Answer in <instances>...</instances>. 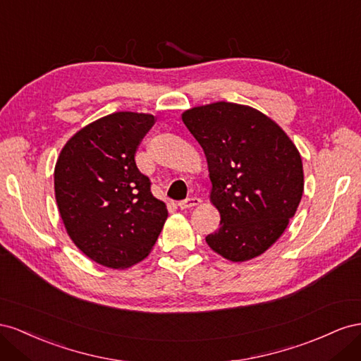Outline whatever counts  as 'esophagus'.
I'll return each mask as SVG.
<instances>
[{
	"instance_id": "34e87169",
	"label": "esophagus",
	"mask_w": 361,
	"mask_h": 361,
	"mask_svg": "<svg viewBox=\"0 0 361 361\" xmlns=\"http://www.w3.org/2000/svg\"><path fill=\"white\" fill-rule=\"evenodd\" d=\"M201 204V200L197 197H192V198H186L184 201L178 202V207L181 210H186V209H192V207H197V205Z\"/></svg>"
}]
</instances>
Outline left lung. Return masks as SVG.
I'll return each instance as SVG.
<instances>
[{
	"instance_id": "left-lung-1",
	"label": "left lung",
	"mask_w": 361,
	"mask_h": 361,
	"mask_svg": "<svg viewBox=\"0 0 361 361\" xmlns=\"http://www.w3.org/2000/svg\"><path fill=\"white\" fill-rule=\"evenodd\" d=\"M184 126L207 159L219 230L205 238L230 262L262 255L281 238L304 192L300 151L275 121L250 106L212 102L186 110Z\"/></svg>"
}]
</instances>
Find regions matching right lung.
I'll use <instances>...</instances> for the list:
<instances>
[{
    "instance_id": "1",
    "label": "right lung",
    "mask_w": 361,
    "mask_h": 361,
    "mask_svg": "<svg viewBox=\"0 0 361 361\" xmlns=\"http://www.w3.org/2000/svg\"><path fill=\"white\" fill-rule=\"evenodd\" d=\"M156 118L116 111L78 130L54 168L60 218L77 248L110 269H126L151 252L168 218L136 166V151Z\"/></svg>"
}]
</instances>
